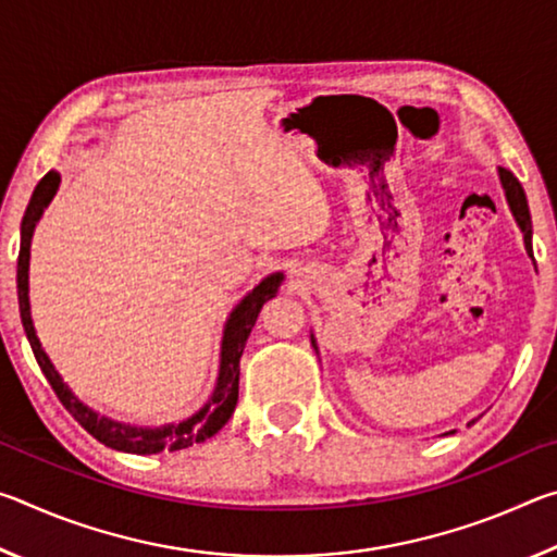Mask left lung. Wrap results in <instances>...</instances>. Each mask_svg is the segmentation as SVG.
<instances>
[{"label":"left lung","instance_id":"left-lung-1","mask_svg":"<svg viewBox=\"0 0 557 557\" xmlns=\"http://www.w3.org/2000/svg\"><path fill=\"white\" fill-rule=\"evenodd\" d=\"M498 174H502V184H504L508 206H511L516 221H518V225H521V231H523V240H525L528 256L533 258V245H531V213H528V201H525L523 186L518 184V178H516L511 172H508V169H504V166L498 169ZM471 422H474V420H471Z\"/></svg>","mask_w":557,"mask_h":557}]
</instances>
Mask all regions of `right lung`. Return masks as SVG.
<instances>
[{"instance_id":"1","label":"right lung","mask_w":557,"mask_h":557,"mask_svg":"<svg viewBox=\"0 0 557 557\" xmlns=\"http://www.w3.org/2000/svg\"><path fill=\"white\" fill-rule=\"evenodd\" d=\"M61 176L55 172L46 174L39 186L34 188V196L29 206H26V213L22 219V250H18V268H16V289H18V312H22V324L24 332L29 336L32 351L39 361L46 381L51 383L53 393L59 395L63 408L69 410L75 420L86 428L92 437L102 442L106 447L120 449V451H132V455H157V451H176L196 445V442H203L213 437L225 422L231 420L235 410V403H238V375H240V356L245 342H248L250 329L256 326V319L260 314L262 305L268 299L275 297V292L282 282V275H270L260 282V285L245 297L238 307L233 309V314L225 324L223 334V346H221V373L219 383H215L213 398L203 405V408L178 425H166L157 430H143V428H129L122 425V422L100 418L98 412H92L88 405H83L75 395L69 391V385H63L61 375L55 373L53 363L49 356L44 354V348L36 338L32 314H29V245H32V233L36 221L41 219V213L49 201L53 199L55 188H59Z\"/></svg>"}]
</instances>
